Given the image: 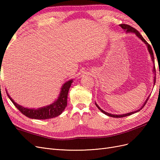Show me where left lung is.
I'll use <instances>...</instances> for the list:
<instances>
[{
    "mask_svg": "<svg viewBox=\"0 0 160 160\" xmlns=\"http://www.w3.org/2000/svg\"><path fill=\"white\" fill-rule=\"evenodd\" d=\"M119 26L122 27L123 30H125V31H126L127 32H132V33H135V35H136V36L138 37V38H139L140 39H141L145 44H146V45H147V47H148V51H149V52L150 53V55H151V57H152V61L154 62V56H153V51H152V47H151V46H150V45L149 44H148V42L144 39L143 38V37L142 36V35L141 34L139 33V32L138 31H137L136 29H135V28H133L132 27H131L130 25H126V24H121V25H119ZM153 72H156V69H155V65H154V66H153ZM155 75H156V73H154ZM156 77H154V79H153V83H154V85H155V83H156ZM149 96L148 97V98H147V99H146V101H145V103H143V105H142V107L140 108L139 109H138V110H137V111H133V112H130V113H125V114H122V115H113V114H111V113H107V112H105V111H104L103 109H101L99 106H98V105L96 103H95V105L97 106V107H98V108L101 111V112L102 113H103L104 114H105V115H108V116H109V117H112V118H123V117H126V116H129V115H132V114H133V113H137V112H138L139 111H140L142 109H143V108L145 106V105L146 104V103L148 102V99H149Z\"/></svg>",
    "mask_w": 160,
    "mask_h": 160,
    "instance_id": "8db88e82",
    "label": "left lung"
}]
</instances>
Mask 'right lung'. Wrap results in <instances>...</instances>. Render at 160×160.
Returning a JSON list of instances; mask_svg holds the SVG:
<instances>
[{"label":"right lung","mask_w":160,"mask_h":160,"mask_svg":"<svg viewBox=\"0 0 160 160\" xmlns=\"http://www.w3.org/2000/svg\"><path fill=\"white\" fill-rule=\"evenodd\" d=\"M72 83V79L67 81L63 84L61 88V91L59 98L52 104L46 106L44 108L38 109H28L18 105L14 102V101L11 98L7 93L8 98L11 99L14 106L21 111V112L27 116V118L36 119H47L55 118L59 115L64 111L67 105V95L69 90L70 87Z\"/></svg>","instance_id":"obj_1"}]
</instances>
